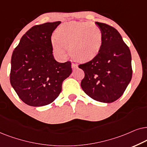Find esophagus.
Here are the masks:
<instances>
[{"instance_id": "1", "label": "esophagus", "mask_w": 147, "mask_h": 147, "mask_svg": "<svg viewBox=\"0 0 147 147\" xmlns=\"http://www.w3.org/2000/svg\"><path fill=\"white\" fill-rule=\"evenodd\" d=\"M71 66H72V70H75V69H77V68H78V66H77V64H75V63H72Z\"/></svg>"}]
</instances>
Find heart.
<instances>
[{
	"instance_id": "obj_1",
	"label": "heart",
	"mask_w": 147,
	"mask_h": 147,
	"mask_svg": "<svg viewBox=\"0 0 147 147\" xmlns=\"http://www.w3.org/2000/svg\"><path fill=\"white\" fill-rule=\"evenodd\" d=\"M103 31L89 22L70 21L58 27L52 39L54 52L61 58L66 56V48L75 60L85 62L99 54L103 44Z\"/></svg>"
}]
</instances>
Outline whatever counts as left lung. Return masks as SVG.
Here are the masks:
<instances>
[{"mask_svg": "<svg viewBox=\"0 0 147 147\" xmlns=\"http://www.w3.org/2000/svg\"><path fill=\"white\" fill-rule=\"evenodd\" d=\"M95 24L103 31L102 47L93 60L79 66L85 72L81 86L94 100L112 103L122 96L132 79L131 53L114 27Z\"/></svg>", "mask_w": 147, "mask_h": 147, "instance_id": "obj_1", "label": "left lung"}]
</instances>
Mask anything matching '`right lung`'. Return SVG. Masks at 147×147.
I'll list each match as a JSON object with an SVG mask.
<instances>
[{"mask_svg":"<svg viewBox=\"0 0 147 147\" xmlns=\"http://www.w3.org/2000/svg\"><path fill=\"white\" fill-rule=\"evenodd\" d=\"M61 21L35 25L21 38L11 57L10 82L19 98L34 107L57 98L72 73L71 62L54 59L51 37Z\"/></svg>","mask_w":147,"mask_h":147,"instance_id":"add662e5","label":"right lung"}]
</instances>
